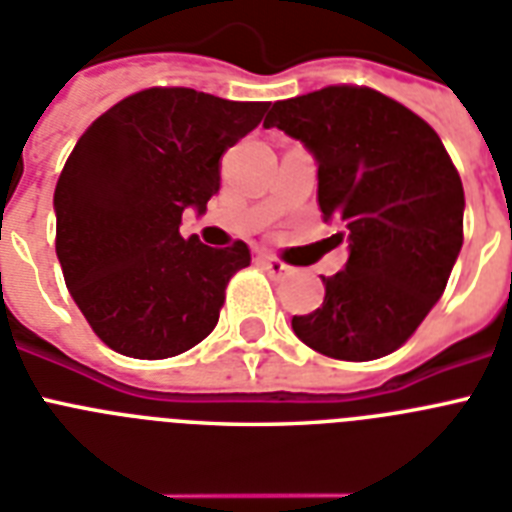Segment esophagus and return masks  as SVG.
<instances>
[{"label":"esophagus","mask_w":512,"mask_h":512,"mask_svg":"<svg viewBox=\"0 0 512 512\" xmlns=\"http://www.w3.org/2000/svg\"><path fill=\"white\" fill-rule=\"evenodd\" d=\"M260 263H263V268L268 270L273 278H284V276H289V273H292V268H289L284 260H278V257L268 255V252H263V255H260Z\"/></svg>","instance_id":"1"}]
</instances>
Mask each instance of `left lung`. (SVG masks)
Instances as JSON below:
<instances>
[{
	"label": "left lung",
	"mask_w": 512,
	"mask_h": 512,
	"mask_svg": "<svg viewBox=\"0 0 512 512\" xmlns=\"http://www.w3.org/2000/svg\"><path fill=\"white\" fill-rule=\"evenodd\" d=\"M265 128L318 162V205L350 257L294 334L334 360H376L410 339L439 302L463 247V181L442 139L368 86H326L270 107Z\"/></svg>",
	"instance_id": "left-lung-1"
}]
</instances>
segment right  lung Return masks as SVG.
<instances>
[{"label": "right lung", "instance_id": "obj_1", "mask_svg": "<svg viewBox=\"0 0 512 512\" xmlns=\"http://www.w3.org/2000/svg\"><path fill=\"white\" fill-rule=\"evenodd\" d=\"M265 110L268 102L155 86L83 131L54 189V249L70 297L110 350L165 360L215 328L249 247L184 239L181 215L205 213L220 189V157Z\"/></svg>", "mask_w": 512, "mask_h": 512}]
</instances>
